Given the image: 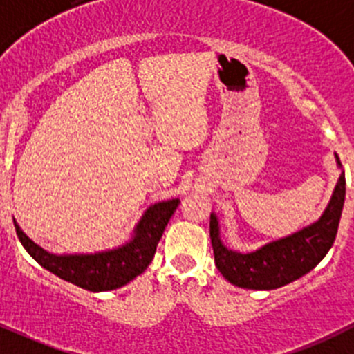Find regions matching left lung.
Returning a JSON list of instances; mask_svg holds the SVG:
<instances>
[{
	"mask_svg": "<svg viewBox=\"0 0 354 354\" xmlns=\"http://www.w3.org/2000/svg\"><path fill=\"white\" fill-rule=\"evenodd\" d=\"M337 164L341 167L339 157ZM344 197L346 176L342 171L330 202L317 223L286 239L266 243L250 254H240L226 249L219 239L218 219L211 214L209 233H211L216 266L230 283L242 289L272 290L301 279L311 272L330 250L337 235Z\"/></svg>",
	"mask_w": 354,
	"mask_h": 354,
	"instance_id": "1",
	"label": "left lung"
}]
</instances>
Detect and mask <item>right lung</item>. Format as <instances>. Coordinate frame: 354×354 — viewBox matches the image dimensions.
I'll use <instances>...</instances> for the list:
<instances>
[{
    "mask_svg": "<svg viewBox=\"0 0 354 354\" xmlns=\"http://www.w3.org/2000/svg\"><path fill=\"white\" fill-rule=\"evenodd\" d=\"M178 204H180L178 198L153 204L140 219L135 228V235L128 243L97 254H71V256L50 254L43 247L34 243L15 221L13 225L24 249L43 268L74 286L91 292H100V290L119 289L145 272Z\"/></svg>",
    "mask_w": 354,
    "mask_h": 354,
    "instance_id": "1",
    "label": "right lung"
}]
</instances>
